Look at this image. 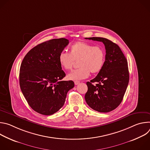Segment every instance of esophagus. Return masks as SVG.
<instances>
[{
	"mask_svg": "<svg viewBox=\"0 0 150 150\" xmlns=\"http://www.w3.org/2000/svg\"><path fill=\"white\" fill-rule=\"evenodd\" d=\"M74 83H75V85H78V84H79L80 83V81H75Z\"/></svg>",
	"mask_w": 150,
	"mask_h": 150,
	"instance_id": "esophagus-1",
	"label": "esophagus"
}]
</instances>
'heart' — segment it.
I'll return each mask as SVG.
<instances>
[{"label":"heart","mask_w":150,"mask_h":150,"mask_svg":"<svg viewBox=\"0 0 150 150\" xmlns=\"http://www.w3.org/2000/svg\"><path fill=\"white\" fill-rule=\"evenodd\" d=\"M105 59V52L103 48L83 41H77L73 44L69 53L61 52L58 56L60 65L65 70L71 69L74 60H78V66L79 68L68 75L71 80L86 78L90 72L92 74L99 72L104 66Z\"/></svg>","instance_id":"heart-1"}]
</instances>
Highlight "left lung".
<instances>
[{
	"label": "left lung",
	"instance_id": "obj_1",
	"mask_svg": "<svg viewBox=\"0 0 150 150\" xmlns=\"http://www.w3.org/2000/svg\"><path fill=\"white\" fill-rule=\"evenodd\" d=\"M85 39L102 42L106 54L101 70L96 78L87 82L88 91L85 99L93 110L109 112L117 108L126 92L129 79L127 62L119 46L112 41L102 37Z\"/></svg>",
	"mask_w": 150,
	"mask_h": 150
}]
</instances>
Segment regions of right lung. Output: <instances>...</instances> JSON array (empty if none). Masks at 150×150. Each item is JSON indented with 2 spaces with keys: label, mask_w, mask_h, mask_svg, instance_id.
<instances>
[{
  "label": "right lung",
  "mask_w": 150,
  "mask_h": 150,
  "mask_svg": "<svg viewBox=\"0 0 150 150\" xmlns=\"http://www.w3.org/2000/svg\"><path fill=\"white\" fill-rule=\"evenodd\" d=\"M69 44L64 38L52 39L30 50L21 63L19 85L31 108L43 115H52L65 104L72 81H62L66 74L58 56Z\"/></svg>",
  "instance_id": "obj_1"
}]
</instances>
